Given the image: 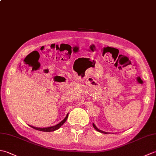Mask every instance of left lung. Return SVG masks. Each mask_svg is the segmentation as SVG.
<instances>
[{"label": "left lung", "mask_w": 156, "mask_h": 156, "mask_svg": "<svg viewBox=\"0 0 156 156\" xmlns=\"http://www.w3.org/2000/svg\"><path fill=\"white\" fill-rule=\"evenodd\" d=\"M92 125H93V127L96 129V130H97V131H98V132H101V133H105V134H107L108 133H107V132H105V131H101V130H100V129H98L97 127H96V126H95V125L93 123V124H92Z\"/></svg>", "instance_id": "8db88e82"}]
</instances>
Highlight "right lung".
<instances>
[{"mask_svg": "<svg viewBox=\"0 0 156 156\" xmlns=\"http://www.w3.org/2000/svg\"><path fill=\"white\" fill-rule=\"evenodd\" d=\"M68 113L67 114V115H66V117H65V119H64V120H62L59 123L57 124L55 126H53V127H45V128H38V127H33V126H30L31 127L34 128L35 129H36V130H39V131H45V132H50V131H55L57 130V129H58L59 127H61V126L64 123V122L66 121V120H67L68 119Z\"/></svg>", "mask_w": 156, "mask_h": 156, "instance_id": "add662e5", "label": "right lung"}]
</instances>
